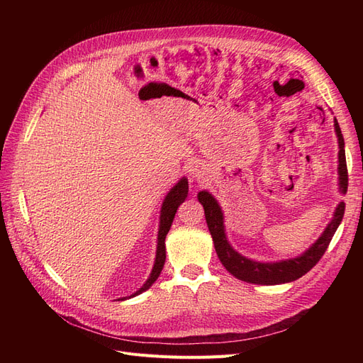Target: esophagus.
<instances>
[{
	"label": "esophagus",
	"instance_id": "esophagus-1",
	"mask_svg": "<svg viewBox=\"0 0 363 363\" xmlns=\"http://www.w3.org/2000/svg\"><path fill=\"white\" fill-rule=\"evenodd\" d=\"M188 172H189V175H191L192 179H199L200 175L203 174V164H201V163H199V162H195V163L189 164V169H188Z\"/></svg>",
	"mask_w": 363,
	"mask_h": 363
}]
</instances>
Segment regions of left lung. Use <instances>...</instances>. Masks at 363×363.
Wrapping results in <instances>:
<instances>
[{
	"label": "left lung",
	"mask_w": 363,
	"mask_h": 363,
	"mask_svg": "<svg viewBox=\"0 0 363 363\" xmlns=\"http://www.w3.org/2000/svg\"><path fill=\"white\" fill-rule=\"evenodd\" d=\"M335 130L339 140V184H340V191L347 192L348 171H347V160H345V150H344L345 144H344L342 131H340V127L336 119H335ZM199 201L204 207L206 223L208 227V232L212 235L219 260H221L225 269L230 274H233L236 279L244 280L247 283H256V284L288 283V281L300 279L306 272H309L324 256V252L328 248V245H330V240L345 213V203H340L335 212L333 221L327 225L321 238L318 239L303 256L296 259L277 262V263H260V262H252L250 259H245L244 256L238 255V252L228 245L225 233H224L223 212L213 196L206 191H201L199 194Z\"/></svg>",
	"instance_id": "obj_1"
}]
</instances>
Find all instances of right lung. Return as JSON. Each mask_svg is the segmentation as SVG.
I'll return each mask as SVG.
<instances>
[{"mask_svg": "<svg viewBox=\"0 0 363 363\" xmlns=\"http://www.w3.org/2000/svg\"><path fill=\"white\" fill-rule=\"evenodd\" d=\"M186 196H188V180L182 179L177 184L174 186L171 189V192L167 195V199L163 201L162 206V215H160V228H159V238H157V255H156V262H155V268H152L150 279L147 280V283L142 286L138 292H135L131 296L139 295L144 291H147L152 283L157 280V277L160 276L162 268L164 265V259H167V251H164V238H167L171 224L174 221L175 212H177L179 206L184 201Z\"/></svg>", "mask_w": 363, "mask_h": 363, "instance_id": "right-lung-1", "label": "right lung"}]
</instances>
